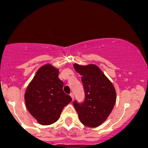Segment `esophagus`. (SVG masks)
<instances>
[{
	"mask_svg": "<svg viewBox=\"0 0 148 148\" xmlns=\"http://www.w3.org/2000/svg\"><path fill=\"white\" fill-rule=\"evenodd\" d=\"M70 96H71V99H72V100H73V99H74V94H73V93H71V94H70Z\"/></svg>",
	"mask_w": 148,
	"mask_h": 148,
	"instance_id": "esophagus-1",
	"label": "esophagus"
}]
</instances>
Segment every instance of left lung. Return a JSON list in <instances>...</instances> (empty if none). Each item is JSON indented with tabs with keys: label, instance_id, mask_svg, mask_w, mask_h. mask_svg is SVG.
Wrapping results in <instances>:
<instances>
[{
	"label": "left lung",
	"instance_id": "left-lung-1",
	"mask_svg": "<svg viewBox=\"0 0 148 148\" xmlns=\"http://www.w3.org/2000/svg\"><path fill=\"white\" fill-rule=\"evenodd\" d=\"M74 68L82 76L84 90L82 102H73L80 122L85 126L96 127L111 113L116 101V92L111 82L96 65L80 66Z\"/></svg>",
	"mask_w": 148,
	"mask_h": 148
}]
</instances>
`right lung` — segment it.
<instances>
[{"label":"right lung","instance_id":"1","mask_svg":"<svg viewBox=\"0 0 148 148\" xmlns=\"http://www.w3.org/2000/svg\"><path fill=\"white\" fill-rule=\"evenodd\" d=\"M58 74L59 70L52 66H43L26 89L28 111L41 125L56 122L64 107L71 101V97L64 92V83Z\"/></svg>","mask_w":148,"mask_h":148}]
</instances>
